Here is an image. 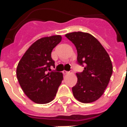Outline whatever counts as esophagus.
<instances>
[{"label":"esophagus","instance_id":"obj_1","mask_svg":"<svg viewBox=\"0 0 127 127\" xmlns=\"http://www.w3.org/2000/svg\"><path fill=\"white\" fill-rule=\"evenodd\" d=\"M63 74H69V73H71V72L66 71H63Z\"/></svg>","mask_w":127,"mask_h":127}]
</instances>
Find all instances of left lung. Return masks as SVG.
<instances>
[{
    "instance_id": "1",
    "label": "left lung",
    "mask_w": 127,
    "mask_h": 127,
    "mask_svg": "<svg viewBox=\"0 0 127 127\" xmlns=\"http://www.w3.org/2000/svg\"><path fill=\"white\" fill-rule=\"evenodd\" d=\"M77 49V63L84 70L77 73V82L72 88L74 97L84 103L96 101L104 93L113 72L111 59L101 43L92 34L73 32L65 34Z\"/></svg>"
}]
</instances>
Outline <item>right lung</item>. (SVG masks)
<instances>
[{
  "mask_svg": "<svg viewBox=\"0 0 127 127\" xmlns=\"http://www.w3.org/2000/svg\"><path fill=\"white\" fill-rule=\"evenodd\" d=\"M61 35L45 36L29 47L17 66L16 75L21 88L34 103H50L56 96L63 80L60 72L51 71L55 66L51 57L52 51L61 41Z\"/></svg>",
  "mask_w": 127,
  "mask_h": 127,
  "instance_id": "1",
  "label": "right lung"
}]
</instances>
